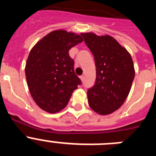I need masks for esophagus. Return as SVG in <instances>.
Returning <instances> with one entry per match:
<instances>
[{
	"label": "esophagus",
	"mask_w": 156,
	"mask_h": 156,
	"mask_svg": "<svg viewBox=\"0 0 156 156\" xmlns=\"http://www.w3.org/2000/svg\"><path fill=\"white\" fill-rule=\"evenodd\" d=\"M80 80L83 81V82L84 81V76H80Z\"/></svg>",
	"instance_id": "1"
}]
</instances>
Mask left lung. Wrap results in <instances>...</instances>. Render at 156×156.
Instances as JSON below:
<instances>
[{"instance_id": "obj_1", "label": "left lung", "mask_w": 156, "mask_h": 156, "mask_svg": "<svg viewBox=\"0 0 156 156\" xmlns=\"http://www.w3.org/2000/svg\"><path fill=\"white\" fill-rule=\"evenodd\" d=\"M81 36L96 66L94 84L87 90L88 103L97 113L108 115L120 108L129 94L135 76L133 60L113 37L92 33Z\"/></svg>"}]
</instances>
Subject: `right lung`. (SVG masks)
<instances>
[{
    "instance_id": "add662e5",
    "label": "right lung",
    "mask_w": 156,
    "mask_h": 156,
    "mask_svg": "<svg viewBox=\"0 0 156 156\" xmlns=\"http://www.w3.org/2000/svg\"><path fill=\"white\" fill-rule=\"evenodd\" d=\"M82 41L76 34L55 30L30 51L25 69L27 84L32 98L43 110L50 113L61 111L82 83L69 55V51Z\"/></svg>"
}]
</instances>
